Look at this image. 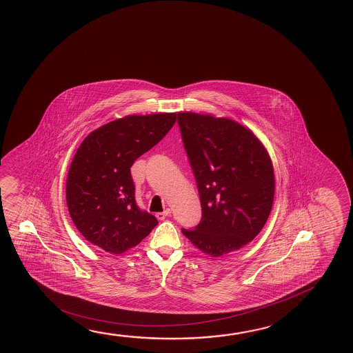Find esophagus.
I'll return each mask as SVG.
<instances>
[{
  "label": "esophagus",
  "instance_id": "1",
  "mask_svg": "<svg viewBox=\"0 0 353 353\" xmlns=\"http://www.w3.org/2000/svg\"><path fill=\"white\" fill-rule=\"evenodd\" d=\"M170 214H171V210H170V209H166V210H163V212H157V215H155V216L157 217V220H165Z\"/></svg>",
  "mask_w": 353,
  "mask_h": 353
}]
</instances>
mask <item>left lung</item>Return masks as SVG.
<instances>
[{
	"mask_svg": "<svg viewBox=\"0 0 353 353\" xmlns=\"http://www.w3.org/2000/svg\"><path fill=\"white\" fill-rule=\"evenodd\" d=\"M179 130L201 196V220L182 234L221 256L250 243L272 212V160L252 130L232 119L179 112Z\"/></svg>",
	"mask_w": 353,
	"mask_h": 353,
	"instance_id": "obj_1",
	"label": "left lung"
}]
</instances>
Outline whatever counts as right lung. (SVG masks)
Here are the masks:
<instances>
[{"mask_svg":"<svg viewBox=\"0 0 353 353\" xmlns=\"http://www.w3.org/2000/svg\"><path fill=\"white\" fill-rule=\"evenodd\" d=\"M176 116H125L81 141L68 171L65 199L78 231L100 250L122 254L157 226V217L137 205L130 168L166 136Z\"/></svg>","mask_w":353,"mask_h":353,"instance_id":"obj_1","label":"right lung"}]
</instances>
